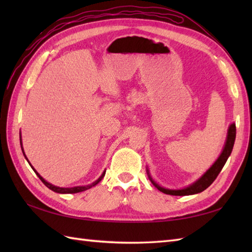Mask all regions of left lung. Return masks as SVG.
<instances>
[{
  "mask_svg": "<svg viewBox=\"0 0 252 252\" xmlns=\"http://www.w3.org/2000/svg\"><path fill=\"white\" fill-rule=\"evenodd\" d=\"M235 137H236V126L233 123V125H231V126H229V129H228L227 140H226L225 146H224L221 156L219 157V159L215 162V164H213L212 167L209 169L199 180L195 182L192 185L186 187V189H176V190L175 189H163V187L159 186L155 183V182L151 179V176H149V179H151L153 184L156 186L160 191H162L167 195L186 196V195H194V194H198V192H201L202 190L208 189V187L210 186L213 182H215L219 173L221 172V170L223 169L224 164H225L227 158L229 157V155H231V153H232V149H233L234 143H235Z\"/></svg>",
  "mask_w": 252,
  "mask_h": 252,
  "instance_id": "obj_1",
  "label": "left lung"
}]
</instances>
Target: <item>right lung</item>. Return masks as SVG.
<instances>
[{
  "label": "right lung",
  "instance_id": "add662e5",
  "mask_svg": "<svg viewBox=\"0 0 252 252\" xmlns=\"http://www.w3.org/2000/svg\"><path fill=\"white\" fill-rule=\"evenodd\" d=\"M20 142H21V141H20ZM21 149H23V147H21ZM23 151H24V149H23ZM24 155H25V153H24ZM25 157H26V156H25ZM32 169H33V168H32ZM33 170H34V169H33ZM34 172L36 173L37 176H39L40 180H41L42 182H43L45 186L49 187V189H52L53 191L60 192V194H76V192H80V191L87 190V189H91V187L95 186L96 184H98L99 182L101 181V179H103L104 176H105V172H104L103 174H101V176H100V178H99L97 181H95L94 183H92L91 185H88V186H77V187H71V189H63V187H57V186H54V185H52V184H50V183H47V182H46L43 178H42V176H41L39 173H37L35 170H34Z\"/></svg>",
  "mask_w": 252,
  "mask_h": 252
}]
</instances>
